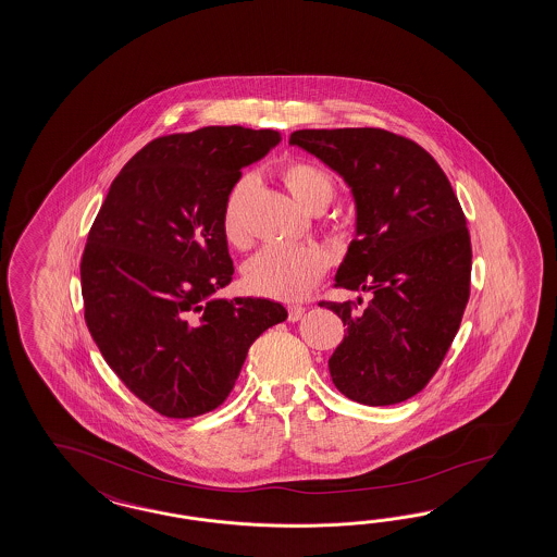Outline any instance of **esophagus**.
Instances as JSON below:
<instances>
[{"label":"esophagus","mask_w":557,"mask_h":557,"mask_svg":"<svg viewBox=\"0 0 557 557\" xmlns=\"http://www.w3.org/2000/svg\"><path fill=\"white\" fill-rule=\"evenodd\" d=\"M304 312H306L304 306L292 304V306H287V320H289V322H298L299 318L304 315Z\"/></svg>","instance_id":"esophagus-1"}]
</instances>
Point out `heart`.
<instances>
[{"label": "heart", "instance_id": "heart-1", "mask_svg": "<svg viewBox=\"0 0 557 557\" xmlns=\"http://www.w3.org/2000/svg\"><path fill=\"white\" fill-rule=\"evenodd\" d=\"M282 181L306 211H324L334 197V183L324 169L310 161H287L282 166ZM249 189V178L242 177L233 187L223 205L221 230L233 247L247 245V231L244 225L245 195ZM326 251L318 245H294L282 247L272 245L258 251L245 263L244 280L249 292L265 298H304L322 273L326 272Z\"/></svg>", "mask_w": 557, "mask_h": 557}]
</instances>
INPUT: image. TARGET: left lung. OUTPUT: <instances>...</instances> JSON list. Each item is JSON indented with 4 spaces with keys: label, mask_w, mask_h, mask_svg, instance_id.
Listing matches in <instances>:
<instances>
[{
    "label": "left lung",
    "mask_w": 557,
    "mask_h": 557,
    "mask_svg": "<svg viewBox=\"0 0 557 557\" xmlns=\"http://www.w3.org/2000/svg\"><path fill=\"white\" fill-rule=\"evenodd\" d=\"M289 145L350 187L356 233L334 280L372 294L358 312L350 301L320 304L346 326L327 360L332 382L360 405L403 403L433 379L469 301L471 239L459 199L426 150L382 128L296 131Z\"/></svg>",
    "instance_id": "obj_1"
}]
</instances>
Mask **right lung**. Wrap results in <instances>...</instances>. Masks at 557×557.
Returning a JSON list of instances; mask_svg holds the SVG:
<instances>
[{"label":"right lung","mask_w":557,"mask_h":557,"mask_svg":"<svg viewBox=\"0 0 557 557\" xmlns=\"http://www.w3.org/2000/svg\"><path fill=\"white\" fill-rule=\"evenodd\" d=\"M277 131L203 126L154 138L110 185L82 256L84 318L126 388L169 419L230 396L249 346L287 318L265 298H221L233 261L223 205Z\"/></svg>","instance_id":"obj_1"}]
</instances>
